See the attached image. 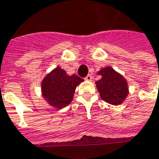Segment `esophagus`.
Here are the masks:
<instances>
[{
  "instance_id": "34e87169",
  "label": "esophagus",
  "mask_w": 159,
  "mask_h": 159,
  "mask_svg": "<svg viewBox=\"0 0 159 159\" xmlns=\"http://www.w3.org/2000/svg\"><path fill=\"white\" fill-rule=\"evenodd\" d=\"M84 79L86 80V81H91V80H92V76H91L90 75H88L86 77H85V78H84Z\"/></svg>"
}]
</instances>
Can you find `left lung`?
<instances>
[{
	"instance_id": "left-lung-1",
	"label": "left lung",
	"mask_w": 159,
	"mask_h": 159,
	"mask_svg": "<svg viewBox=\"0 0 159 159\" xmlns=\"http://www.w3.org/2000/svg\"><path fill=\"white\" fill-rule=\"evenodd\" d=\"M97 74L101 75L96 85L102 100L112 105H119L125 102L129 95V86L124 75L111 66L102 68Z\"/></svg>"
}]
</instances>
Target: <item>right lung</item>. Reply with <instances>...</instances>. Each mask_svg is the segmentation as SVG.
Instances as JSON below:
<instances>
[{
  "label": "right lung",
  "instance_id": "right-lung-1",
  "mask_svg": "<svg viewBox=\"0 0 159 159\" xmlns=\"http://www.w3.org/2000/svg\"><path fill=\"white\" fill-rule=\"evenodd\" d=\"M84 81L77 75H69L57 66L42 81L43 98L53 108L61 109L68 106L73 100L75 88Z\"/></svg>",
  "mask_w": 159,
  "mask_h": 159
}]
</instances>
